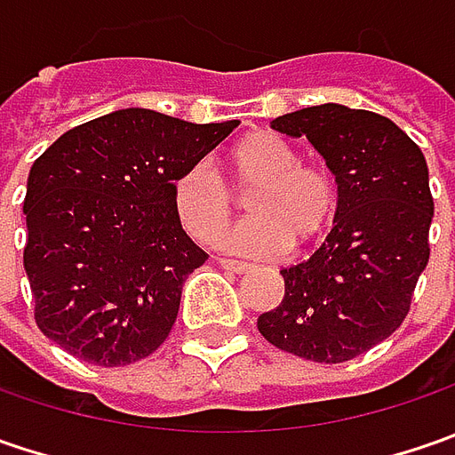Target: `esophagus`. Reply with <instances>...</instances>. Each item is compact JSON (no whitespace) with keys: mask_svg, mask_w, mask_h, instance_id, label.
Here are the masks:
<instances>
[{"mask_svg":"<svg viewBox=\"0 0 455 455\" xmlns=\"http://www.w3.org/2000/svg\"><path fill=\"white\" fill-rule=\"evenodd\" d=\"M220 266H222L225 271H233V273L253 271V266H251V263H243V260H230V258H220Z\"/></svg>","mask_w":455,"mask_h":455,"instance_id":"34e87169","label":"esophagus"}]
</instances>
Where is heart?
Returning a JSON list of instances; mask_svg holds the SVG:
<instances>
[{"instance_id":"b5f03b06","label":"heart","mask_w":455,"mask_h":455,"mask_svg":"<svg viewBox=\"0 0 455 455\" xmlns=\"http://www.w3.org/2000/svg\"><path fill=\"white\" fill-rule=\"evenodd\" d=\"M237 195L248 197L253 220L225 237L228 251L248 258H278L291 245L314 248L339 215V184L322 164H304L289 141L268 132L248 133L228 154ZM174 210L189 235L218 243L235 220L237 200L212 166L184 169L172 189Z\"/></svg>"}]
</instances>
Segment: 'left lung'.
Here are the masks:
<instances>
[{
  "instance_id": "obj_1",
  "label": "left lung",
  "mask_w": 455,
  "mask_h": 455,
  "mask_svg": "<svg viewBox=\"0 0 455 455\" xmlns=\"http://www.w3.org/2000/svg\"><path fill=\"white\" fill-rule=\"evenodd\" d=\"M271 126L322 154L339 184V215L316 253L281 271L283 301L258 316V331L296 357L339 364L387 339L411 311L430 258L428 164L390 118L339 103Z\"/></svg>"
}]
</instances>
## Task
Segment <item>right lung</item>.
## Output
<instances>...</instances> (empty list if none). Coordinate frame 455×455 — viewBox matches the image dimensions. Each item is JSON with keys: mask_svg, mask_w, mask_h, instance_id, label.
<instances>
[{"mask_svg": "<svg viewBox=\"0 0 455 455\" xmlns=\"http://www.w3.org/2000/svg\"><path fill=\"white\" fill-rule=\"evenodd\" d=\"M235 126L121 108L65 132L35 159L25 271L47 339L98 367L162 347L187 275L207 260L182 230L172 189Z\"/></svg>", "mask_w": 455, "mask_h": 455, "instance_id": "1", "label": "right lung"}]
</instances>
